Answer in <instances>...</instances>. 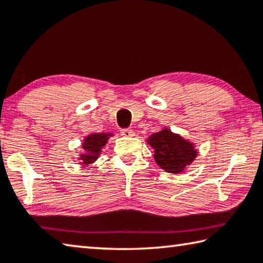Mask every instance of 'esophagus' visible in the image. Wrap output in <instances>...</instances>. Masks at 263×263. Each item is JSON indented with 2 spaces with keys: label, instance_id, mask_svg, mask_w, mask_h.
<instances>
[{
  "label": "esophagus",
  "instance_id": "1",
  "mask_svg": "<svg viewBox=\"0 0 263 263\" xmlns=\"http://www.w3.org/2000/svg\"><path fill=\"white\" fill-rule=\"evenodd\" d=\"M120 133H122V136H124V137H133V136H135V131L130 130V128H122V130H120Z\"/></svg>",
  "mask_w": 263,
  "mask_h": 263
}]
</instances>
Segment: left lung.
<instances>
[{
	"label": "left lung",
	"mask_w": 263,
	"mask_h": 263,
	"mask_svg": "<svg viewBox=\"0 0 263 263\" xmlns=\"http://www.w3.org/2000/svg\"><path fill=\"white\" fill-rule=\"evenodd\" d=\"M146 141L154 151V161L167 173L185 172L198 156L194 143L173 133L167 127L153 133Z\"/></svg>",
	"instance_id": "left-lung-1"
}]
</instances>
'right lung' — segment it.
<instances>
[{"label": "right lung", "mask_w": 263, "mask_h": 263, "mask_svg": "<svg viewBox=\"0 0 263 263\" xmlns=\"http://www.w3.org/2000/svg\"><path fill=\"white\" fill-rule=\"evenodd\" d=\"M114 136V133H91L87 137L83 139L82 148L84 149L82 154H79L78 160H81V164L83 167H87V166L93 164V162L98 159L102 153V148L105 146L107 140L110 137Z\"/></svg>", "instance_id": "1"}]
</instances>
